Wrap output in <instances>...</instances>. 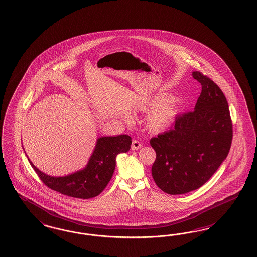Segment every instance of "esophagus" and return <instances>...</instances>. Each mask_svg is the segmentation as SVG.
I'll return each instance as SVG.
<instances>
[{"label": "esophagus", "instance_id": "1", "mask_svg": "<svg viewBox=\"0 0 257 257\" xmlns=\"http://www.w3.org/2000/svg\"><path fill=\"white\" fill-rule=\"evenodd\" d=\"M142 143L138 140H133V144H132V149L133 150H137V149H141Z\"/></svg>", "mask_w": 257, "mask_h": 257}]
</instances>
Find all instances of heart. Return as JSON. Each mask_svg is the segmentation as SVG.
Returning <instances> with one entry per match:
<instances>
[{"instance_id": "1", "label": "heart", "mask_w": 257, "mask_h": 257, "mask_svg": "<svg viewBox=\"0 0 257 257\" xmlns=\"http://www.w3.org/2000/svg\"><path fill=\"white\" fill-rule=\"evenodd\" d=\"M178 106V100H167V95H159L149 103H142L141 109L155 108L149 115L148 125L152 132H162L173 121Z\"/></svg>"}]
</instances>
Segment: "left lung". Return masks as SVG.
<instances>
[{"instance_id":"left-lung-1","label":"left lung","mask_w":257,"mask_h":257,"mask_svg":"<svg viewBox=\"0 0 257 257\" xmlns=\"http://www.w3.org/2000/svg\"><path fill=\"white\" fill-rule=\"evenodd\" d=\"M192 75L201 85L195 109L176 116L169 130L150 139L156 151L151 174L158 187L170 195L202 186L232 145V119L223 92L207 75L198 71Z\"/></svg>"}]
</instances>
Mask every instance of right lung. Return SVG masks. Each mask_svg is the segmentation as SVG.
<instances>
[{"label":"right lung","mask_w":257,"mask_h":257,"mask_svg":"<svg viewBox=\"0 0 257 257\" xmlns=\"http://www.w3.org/2000/svg\"><path fill=\"white\" fill-rule=\"evenodd\" d=\"M131 145L132 137L124 134L100 137L87 166L65 177L44 174L28 160L41 181L52 190L76 199H91L106 188L115 169L116 156L127 152Z\"/></svg>","instance_id":"obj_1"}]
</instances>
